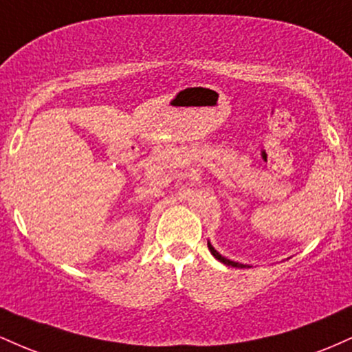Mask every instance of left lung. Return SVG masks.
<instances>
[{
    "label": "left lung",
    "mask_w": 352,
    "mask_h": 352,
    "mask_svg": "<svg viewBox=\"0 0 352 352\" xmlns=\"http://www.w3.org/2000/svg\"><path fill=\"white\" fill-rule=\"evenodd\" d=\"M208 250H210V253H212L213 256H215L218 261H221V263H223V265H227V266H233V268H252V266H248V265L238 263V261H232V260H228V258L221 256V254L218 253L215 248H213V246H212V243H210V241H208Z\"/></svg>",
    "instance_id": "left-lung-1"
}]
</instances>
